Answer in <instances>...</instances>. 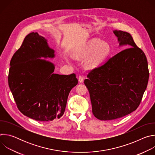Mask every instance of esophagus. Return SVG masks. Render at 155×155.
Instances as JSON below:
<instances>
[{
    "label": "esophagus",
    "instance_id": "1",
    "mask_svg": "<svg viewBox=\"0 0 155 155\" xmlns=\"http://www.w3.org/2000/svg\"><path fill=\"white\" fill-rule=\"evenodd\" d=\"M83 80H84V77L82 76V75H80L78 77V81H79V82L80 83H82L83 81Z\"/></svg>",
    "mask_w": 155,
    "mask_h": 155
}]
</instances>
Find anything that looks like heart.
I'll return each instance as SVG.
<instances>
[{
	"mask_svg": "<svg viewBox=\"0 0 155 155\" xmlns=\"http://www.w3.org/2000/svg\"><path fill=\"white\" fill-rule=\"evenodd\" d=\"M111 52V47L107 42H102L99 39H93L86 45L78 55L85 58L92 54L88 61L90 67H95L103 62Z\"/></svg>",
	"mask_w": 155,
	"mask_h": 155,
	"instance_id": "heart-1",
	"label": "heart"
}]
</instances>
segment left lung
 Masks as SVG:
<instances>
[{
	"label": "left lung",
	"instance_id": "left-lung-1",
	"mask_svg": "<svg viewBox=\"0 0 155 155\" xmlns=\"http://www.w3.org/2000/svg\"><path fill=\"white\" fill-rule=\"evenodd\" d=\"M126 48L87 75L84 83L89 91L93 114L100 120H112L136 110L146 90L149 71L144 52L130 34L114 31Z\"/></svg>",
	"mask_w": 155,
	"mask_h": 155
}]
</instances>
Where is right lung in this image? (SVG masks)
<instances>
[{
    "label": "right lung",
    "mask_w": 155,
    "mask_h": 155,
    "mask_svg": "<svg viewBox=\"0 0 155 155\" xmlns=\"http://www.w3.org/2000/svg\"><path fill=\"white\" fill-rule=\"evenodd\" d=\"M54 56V50L47 40L37 32H31L10 61L8 85L17 107L23 115L36 121L60 118L71 90L78 83L74 74H53L54 65L38 59Z\"/></svg>",
    "instance_id": "1"
}]
</instances>
